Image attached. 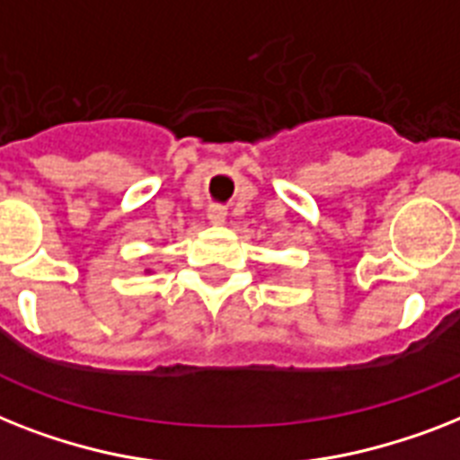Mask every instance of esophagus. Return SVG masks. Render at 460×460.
Listing matches in <instances>:
<instances>
[{
  "label": "esophagus",
  "mask_w": 460,
  "mask_h": 460,
  "mask_svg": "<svg viewBox=\"0 0 460 460\" xmlns=\"http://www.w3.org/2000/svg\"><path fill=\"white\" fill-rule=\"evenodd\" d=\"M208 217L212 224H224L226 222V208L224 205H210L208 208Z\"/></svg>",
  "instance_id": "34e87169"
}]
</instances>
